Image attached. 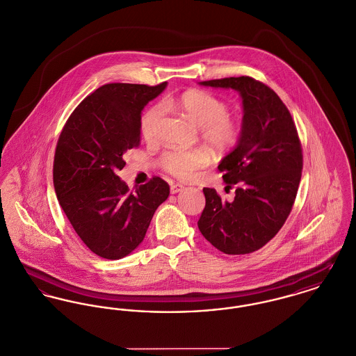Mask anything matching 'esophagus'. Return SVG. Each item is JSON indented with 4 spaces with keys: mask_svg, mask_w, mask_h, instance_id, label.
I'll list each match as a JSON object with an SVG mask.
<instances>
[{
    "mask_svg": "<svg viewBox=\"0 0 356 356\" xmlns=\"http://www.w3.org/2000/svg\"><path fill=\"white\" fill-rule=\"evenodd\" d=\"M184 190V187L181 184H172L170 186V193H179Z\"/></svg>",
    "mask_w": 356,
    "mask_h": 356,
    "instance_id": "34e87169",
    "label": "esophagus"
}]
</instances>
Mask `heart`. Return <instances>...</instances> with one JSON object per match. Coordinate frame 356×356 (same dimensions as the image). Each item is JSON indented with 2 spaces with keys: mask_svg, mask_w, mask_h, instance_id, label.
<instances>
[{
  "mask_svg": "<svg viewBox=\"0 0 356 356\" xmlns=\"http://www.w3.org/2000/svg\"><path fill=\"white\" fill-rule=\"evenodd\" d=\"M165 107H175L183 112L193 124L200 129L202 138L214 150L225 153L230 150L240 137V123L229 115L225 100L211 92L190 89L172 100H166ZM164 116V108L156 104L143 112L139 122L140 134L146 140L156 138L157 127ZM211 157L206 149L179 150L170 149L163 153L160 165L165 172L179 179H187L197 169L210 163Z\"/></svg>",
  "mask_w": 356,
  "mask_h": 356,
  "instance_id": "obj_1",
  "label": "heart"
}]
</instances>
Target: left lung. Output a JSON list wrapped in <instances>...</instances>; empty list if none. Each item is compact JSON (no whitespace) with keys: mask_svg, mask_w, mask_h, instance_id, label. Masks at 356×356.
I'll list each match as a JSON object with an SVG mask.
<instances>
[{"mask_svg":"<svg viewBox=\"0 0 356 356\" xmlns=\"http://www.w3.org/2000/svg\"><path fill=\"white\" fill-rule=\"evenodd\" d=\"M199 83L237 90L244 118L236 147L218 165L236 196L227 202L203 188L197 227L220 252L246 254L274 238L290 216L301 181V140L287 107L266 83L248 76Z\"/></svg>","mask_w":356,"mask_h":356,"instance_id":"obj_1","label":"left lung"}]
</instances>
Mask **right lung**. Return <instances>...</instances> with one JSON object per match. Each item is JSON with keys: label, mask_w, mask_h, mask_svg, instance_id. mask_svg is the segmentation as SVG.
I'll list each match as a JSON object with an SVG mask.
<instances>
[{"label": "right lung", "mask_w": 356, "mask_h": 356, "mask_svg": "<svg viewBox=\"0 0 356 356\" xmlns=\"http://www.w3.org/2000/svg\"><path fill=\"white\" fill-rule=\"evenodd\" d=\"M166 88L106 83L67 119L55 149L54 188L73 229L95 254L118 260L145 238L169 186L154 176L136 192L120 180L123 154L140 142V112Z\"/></svg>", "instance_id": "add662e5"}]
</instances>
